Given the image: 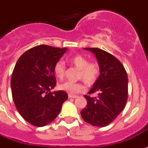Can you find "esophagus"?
<instances>
[{
    "mask_svg": "<svg viewBox=\"0 0 148 148\" xmlns=\"http://www.w3.org/2000/svg\"><path fill=\"white\" fill-rule=\"evenodd\" d=\"M68 98H73V99H75V98H77V95H73L69 94V95H68Z\"/></svg>",
    "mask_w": 148,
    "mask_h": 148,
    "instance_id": "34e87169",
    "label": "esophagus"
}]
</instances>
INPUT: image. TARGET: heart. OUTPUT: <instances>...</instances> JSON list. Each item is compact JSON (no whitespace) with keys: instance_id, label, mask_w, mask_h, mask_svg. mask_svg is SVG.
<instances>
[{"instance_id":"heart-1","label":"heart","mask_w":148,"mask_h":148,"mask_svg":"<svg viewBox=\"0 0 148 148\" xmlns=\"http://www.w3.org/2000/svg\"><path fill=\"white\" fill-rule=\"evenodd\" d=\"M71 62L80 70L79 78H82L87 84H94L99 75L100 68L97 62H91L86 57L82 55H76L70 59ZM65 71V64L62 60H59L54 65V73L59 79L63 78ZM61 90L67 92L71 95H75L84 90L85 86L82 83H74L71 81H65L59 85Z\"/></svg>"}]
</instances>
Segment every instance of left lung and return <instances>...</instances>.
Returning <instances> with one entry per match:
<instances>
[{"instance_id": "8db88e82", "label": "left lung", "mask_w": 148, "mask_h": 148, "mask_svg": "<svg viewBox=\"0 0 148 148\" xmlns=\"http://www.w3.org/2000/svg\"><path fill=\"white\" fill-rule=\"evenodd\" d=\"M94 53L100 74L88 94L98 92L97 97L85 95L87 105L80 111L85 122L104 127L116 118L126 106L128 78L123 65L116 57L99 48H84Z\"/></svg>"}]
</instances>
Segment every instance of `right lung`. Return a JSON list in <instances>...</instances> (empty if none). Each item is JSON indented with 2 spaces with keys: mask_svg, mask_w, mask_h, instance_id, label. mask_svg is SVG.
Masks as SVG:
<instances>
[{
  "mask_svg": "<svg viewBox=\"0 0 148 148\" xmlns=\"http://www.w3.org/2000/svg\"><path fill=\"white\" fill-rule=\"evenodd\" d=\"M67 51L39 45L25 52L17 61L11 77L15 106L25 120L41 127L55 120L68 94L51 92L56 86L54 65Z\"/></svg>",
  "mask_w": 148,
  "mask_h": 148,
  "instance_id": "add662e5",
  "label": "right lung"
}]
</instances>
